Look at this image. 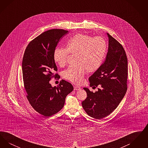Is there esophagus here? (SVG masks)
<instances>
[{
	"instance_id": "1",
	"label": "esophagus",
	"mask_w": 148,
	"mask_h": 148,
	"mask_svg": "<svg viewBox=\"0 0 148 148\" xmlns=\"http://www.w3.org/2000/svg\"><path fill=\"white\" fill-rule=\"evenodd\" d=\"M81 89V88L78 86H74V90H80Z\"/></svg>"
}]
</instances>
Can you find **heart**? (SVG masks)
I'll use <instances>...</instances> for the list:
<instances>
[{
	"mask_svg": "<svg viewBox=\"0 0 148 148\" xmlns=\"http://www.w3.org/2000/svg\"><path fill=\"white\" fill-rule=\"evenodd\" d=\"M107 51L106 40L101 37H92L77 34L67 42L66 48H57L54 52L55 62L60 66L66 63L69 53L76 55L75 65L71 66L63 72V77L71 83L79 84L86 71L94 73L103 63Z\"/></svg>",
	"mask_w": 148,
	"mask_h": 148,
	"instance_id": "1",
	"label": "heart"
}]
</instances>
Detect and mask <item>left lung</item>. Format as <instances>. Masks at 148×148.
<instances>
[{"mask_svg":"<svg viewBox=\"0 0 148 148\" xmlns=\"http://www.w3.org/2000/svg\"><path fill=\"white\" fill-rule=\"evenodd\" d=\"M109 37L108 51L106 60L98 71L89 79L90 86L101 88L93 92L84 88L87 97L82 101L85 112L95 119L104 118L119 106L127 92V59L122 45L112 35Z\"/></svg>","mask_w":148,"mask_h":148,"instance_id":"8db88e82","label":"left lung"}]
</instances>
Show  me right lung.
<instances>
[{
	"mask_svg": "<svg viewBox=\"0 0 148 148\" xmlns=\"http://www.w3.org/2000/svg\"><path fill=\"white\" fill-rule=\"evenodd\" d=\"M68 31L54 29L38 35L27 45L22 61V73L27 98L36 112L48 117L58 113L65 98L73 90L70 83L62 80L52 87L49 81L60 76L54 59V52L60 39Z\"/></svg>",
	"mask_w": 148,
	"mask_h": 148,
	"instance_id": "add662e5",
	"label": "right lung"
}]
</instances>
